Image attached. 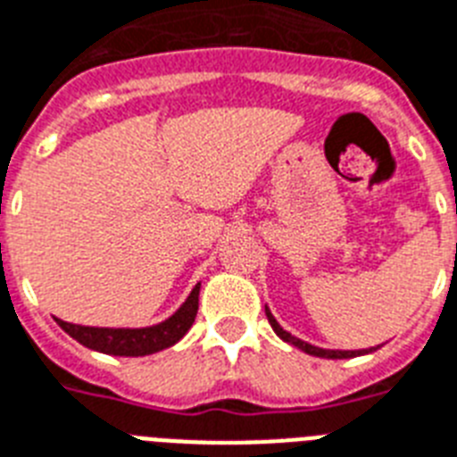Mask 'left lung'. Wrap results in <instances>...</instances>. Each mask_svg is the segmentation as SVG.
<instances>
[{"label": "left lung", "instance_id": "left-lung-1", "mask_svg": "<svg viewBox=\"0 0 457 457\" xmlns=\"http://www.w3.org/2000/svg\"><path fill=\"white\" fill-rule=\"evenodd\" d=\"M265 314H267V321H270V326H272V331L277 333V336L284 340V343L293 345V347H298V350H303L305 354H312V357H319V359H352V357H361V354H370V352H376L378 347H369V350H324V347H317V345H310L305 343V340H300V337L291 336L288 331H284L281 328V324L274 319V314L270 312V307L265 305Z\"/></svg>", "mask_w": 457, "mask_h": 457}]
</instances>
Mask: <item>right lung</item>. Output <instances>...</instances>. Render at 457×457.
I'll return each mask as SVG.
<instances>
[{"label": "right lung", "instance_id": "add662e5", "mask_svg": "<svg viewBox=\"0 0 457 457\" xmlns=\"http://www.w3.org/2000/svg\"><path fill=\"white\" fill-rule=\"evenodd\" d=\"M199 288L202 284L192 288L187 300L169 319L154 326H143V328H103V326L70 324L62 319H55V321L70 337H74L88 350L112 354V357H147L176 345L190 331L196 310H199Z\"/></svg>", "mask_w": 457, "mask_h": 457}]
</instances>
